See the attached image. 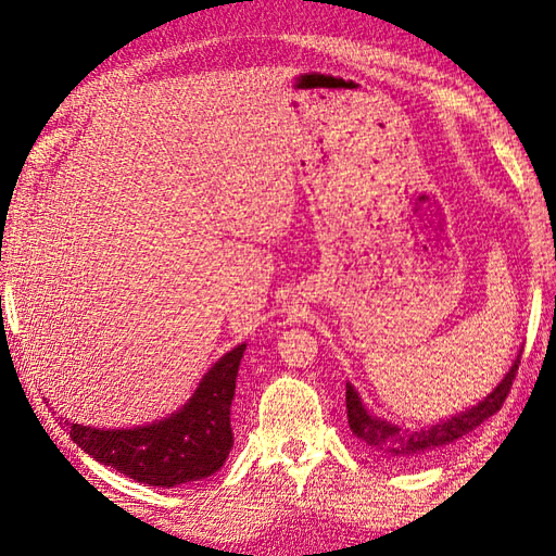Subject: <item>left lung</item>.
<instances>
[{"instance_id":"1","label":"left lung","mask_w":556,"mask_h":556,"mask_svg":"<svg viewBox=\"0 0 556 556\" xmlns=\"http://www.w3.org/2000/svg\"><path fill=\"white\" fill-rule=\"evenodd\" d=\"M518 363H521V356L514 361L511 370L506 372L500 387L494 389L492 394H488L485 401H480L478 406L458 413V416L448 418L444 422H437L432 428H420V430H406L377 416H370V413L365 410L363 401L358 399L356 389L346 384L349 428L361 442H365V446H370L375 454H380L389 460H396V464H416V460L430 458L432 454L442 452L444 446L460 440V437L468 432H473L480 422H485L490 416H494V413L504 406L506 396L511 392V384L518 372Z\"/></svg>"}]
</instances>
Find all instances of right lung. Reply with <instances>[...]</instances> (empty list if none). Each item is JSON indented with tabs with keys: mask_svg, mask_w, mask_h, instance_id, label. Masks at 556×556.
<instances>
[{
	"mask_svg": "<svg viewBox=\"0 0 556 556\" xmlns=\"http://www.w3.org/2000/svg\"><path fill=\"white\" fill-rule=\"evenodd\" d=\"M243 351L245 344L224 353L193 399L160 422L134 430H96L64 420V428L83 452L143 485L174 488L203 480L217 473L233 446L229 410Z\"/></svg>",
	"mask_w": 556,
	"mask_h": 556,
	"instance_id": "add662e5",
	"label": "right lung"
}]
</instances>
